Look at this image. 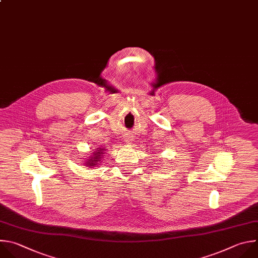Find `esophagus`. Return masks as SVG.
I'll list each match as a JSON object with an SVG mask.
<instances>
[{"label":"esophagus","instance_id":"obj_1","mask_svg":"<svg viewBox=\"0 0 258 258\" xmlns=\"http://www.w3.org/2000/svg\"><path fill=\"white\" fill-rule=\"evenodd\" d=\"M132 137L131 136H126V138H125V141L127 142V143H131L132 142Z\"/></svg>","mask_w":258,"mask_h":258}]
</instances>
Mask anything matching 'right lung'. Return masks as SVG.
Instances as JSON below:
<instances>
[{
	"mask_svg": "<svg viewBox=\"0 0 258 258\" xmlns=\"http://www.w3.org/2000/svg\"><path fill=\"white\" fill-rule=\"evenodd\" d=\"M105 150H106V148L100 147V148H97V149L91 151L90 157H89V159L87 160V162L85 164L86 167L92 168V167H95L97 164H99V162H100V160L102 158V154H104Z\"/></svg>",
	"mask_w": 258,
	"mask_h": 258,
	"instance_id": "add662e5",
	"label": "right lung"
}]
</instances>
